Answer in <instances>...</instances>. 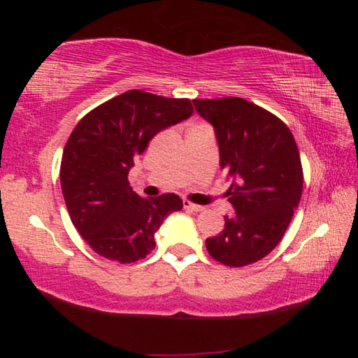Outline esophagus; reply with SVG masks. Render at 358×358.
<instances>
[{
    "mask_svg": "<svg viewBox=\"0 0 358 358\" xmlns=\"http://www.w3.org/2000/svg\"><path fill=\"white\" fill-rule=\"evenodd\" d=\"M183 207L186 208V210H191V211H202L203 210V207H201V205H197V203H192V202H189V201H183Z\"/></svg>",
    "mask_w": 358,
    "mask_h": 358,
    "instance_id": "1",
    "label": "esophagus"
}]
</instances>
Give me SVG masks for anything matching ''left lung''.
I'll return each instance as SVG.
<instances>
[{
    "mask_svg": "<svg viewBox=\"0 0 358 358\" xmlns=\"http://www.w3.org/2000/svg\"><path fill=\"white\" fill-rule=\"evenodd\" d=\"M213 124L220 164L232 178L226 192L235 210L207 251L227 266L264 259L284 237L303 189L300 153L292 132L276 115L243 98L194 99Z\"/></svg>",
    "mask_w": 358,
    "mask_h": 358,
    "instance_id": "1",
    "label": "left lung"
}]
</instances>
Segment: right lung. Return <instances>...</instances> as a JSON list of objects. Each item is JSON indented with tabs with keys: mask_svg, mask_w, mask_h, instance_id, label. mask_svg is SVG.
Masks as SVG:
<instances>
[{
	"mask_svg": "<svg viewBox=\"0 0 358 358\" xmlns=\"http://www.w3.org/2000/svg\"><path fill=\"white\" fill-rule=\"evenodd\" d=\"M192 112L189 99L131 90L77 123L66 142L59 180L72 224L99 256L120 264L145 259L164 217L183 208L177 194L141 197L128 173L157 132Z\"/></svg>",
	"mask_w": 358,
	"mask_h": 358,
	"instance_id": "1",
	"label": "right lung"
}]
</instances>
